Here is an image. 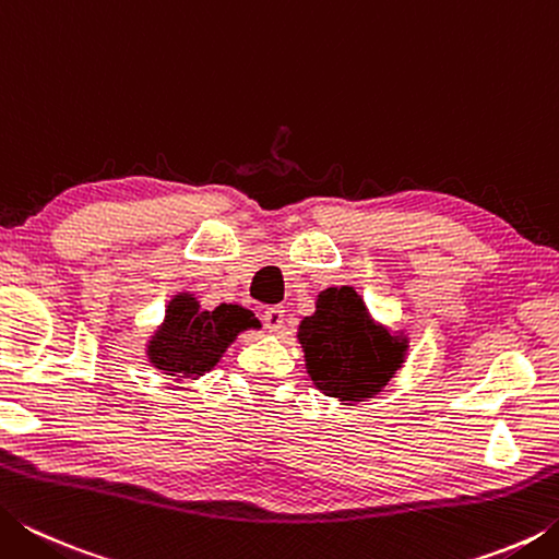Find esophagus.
<instances>
[{
	"label": "esophagus",
	"instance_id": "1",
	"mask_svg": "<svg viewBox=\"0 0 559 559\" xmlns=\"http://www.w3.org/2000/svg\"><path fill=\"white\" fill-rule=\"evenodd\" d=\"M283 320H286V310H283V306H271V308L263 310V325H266L271 333L281 330Z\"/></svg>",
	"mask_w": 559,
	"mask_h": 559
}]
</instances>
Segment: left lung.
Instances as JSON below:
<instances>
[{
    "label": "left lung",
    "mask_w": 559,
    "mask_h": 559,
    "mask_svg": "<svg viewBox=\"0 0 559 559\" xmlns=\"http://www.w3.org/2000/svg\"><path fill=\"white\" fill-rule=\"evenodd\" d=\"M298 340L313 384L347 404L382 392L406 353V340L377 325L349 286L320 293L316 313L298 325Z\"/></svg>",
    "instance_id": "8db88e82"
}]
</instances>
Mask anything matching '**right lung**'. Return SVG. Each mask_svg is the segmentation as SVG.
I'll return each instance as SVG.
<instances>
[{
	"label": "right lung",
	"instance_id": "1",
	"mask_svg": "<svg viewBox=\"0 0 559 559\" xmlns=\"http://www.w3.org/2000/svg\"><path fill=\"white\" fill-rule=\"evenodd\" d=\"M261 328L251 310L222 302L202 310L189 293H179L165 310V323L147 345V357L157 370L175 380H194L219 362L241 330Z\"/></svg>",
	"mask_w": 559,
	"mask_h": 559
}]
</instances>
